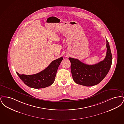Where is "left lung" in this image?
Returning <instances> with one entry per match:
<instances>
[{
	"label": "left lung",
	"instance_id": "obj_1",
	"mask_svg": "<svg viewBox=\"0 0 124 124\" xmlns=\"http://www.w3.org/2000/svg\"><path fill=\"white\" fill-rule=\"evenodd\" d=\"M106 56L103 61L93 65L85 64L76 59L69 58L71 62L72 78L78 84L86 86L98 84L105 78L110 70L112 57L109 42L106 39Z\"/></svg>",
	"mask_w": 124,
	"mask_h": 124
}]
</instances>
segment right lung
<instances>
[{
  "mask_svg": "<svg viewBox=\"0 0 124 124\" xmlns=\"http://www.w3.org/2000/svg\"><path fill=\"white\" fill-rule=\"evenodd\" d=\"M63 60L60 57L53 60L45 70L33 75L20 74L18 72V77L28 86L33 88L40 89L48 87L53 84L58 67Z\"/></svg>",
  "mask_w": 124,
  "mask_h": 124,
  "instance_id": "obj_1",
  "label": "right lung"
}]
</instances>
